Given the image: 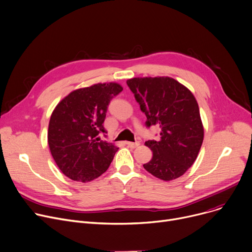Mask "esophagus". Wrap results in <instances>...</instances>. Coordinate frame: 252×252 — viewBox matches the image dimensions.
Returning a JSON list of instances; mask_svg holds the SVG:
<instances>
[{"label":"esophagus","mask_w":252,"mask_h":252,"mask_svg":"<svg viewBox=\"0 0 252 252\" xmlns=\"http://www.w3.org/2000/svg\"><path fill=\"white\" fill-rule=\"evenodd\" d=\"M126 146H128L129 148H136V147H138V146L140 145L139 142H135V143H132V142H126Z\"/></svg>","instance_id":"esophagus-1"}]
</instances>
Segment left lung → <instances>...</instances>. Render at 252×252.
Returning a JSON list of instances; mask_svg holds the SVG:
<instances>
[{"label": "left lung", "mask_w": 252, "mask_h": 252, "mask_svg": "<svg viewBox=\"0 0 252 252\" xmlns=\"http://www.w3.org/2000/svg\"><path fill=\"white\" fill-rule=\"evenodd\" d=\"M126 84L147 116V127H160V139L145 143L153 157L144 168L165 181L180 177L195 161L204 140L194 96L169 77L133 78Z\"/></svg>", "instance_id": "1"}]
</instances>
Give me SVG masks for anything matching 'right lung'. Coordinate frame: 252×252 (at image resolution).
I'll return each instance as SVG.
<instances>
[{"mask_svg":"<svg viewBox=\"0 0 252 252\" xmlns=\"http://www.w3.org/2000/svg\"><path fill=\"white\" fill-rule=\"evenodd\" d=\"M123 91L117 83H99L65 96L50 116V153L69 178L87 182L104 173L119 148L97 138L111 99Z\"/></svg>","mask_w":252,"mask_h":252,"instance_id":"add662e5","label":"right lung"}]
</instances>
